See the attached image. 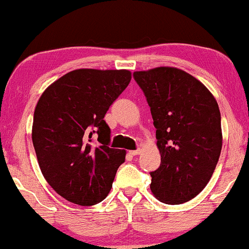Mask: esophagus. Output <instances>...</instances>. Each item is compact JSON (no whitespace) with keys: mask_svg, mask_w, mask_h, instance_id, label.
<instances>
[{"mask_svg":"<svg viewBox=\"0 0 249 249\" xmlns=\"http://www.w3.org/2000/svg\"><path fill=\"white\" fill-rule=\"evenodd\" d=\"M128 153H129L130 156H139V154L141 153V149L140 148L134 149V151H129V152H128Z\"/></svg>","mask_w":249,"mask_h":249,"instance_id":"obj_1","label":"esophagus"}]
</instances>
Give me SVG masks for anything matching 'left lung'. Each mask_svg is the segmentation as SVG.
I'll use <instances>...</instances> for the list:
<instances>
[{"instance_id": "8db88e82", "label": "left lung", "mask_w": 249, "mask_h": 249, "mask_svg": "<svg viewBox=\"0 0 249 249\" xmlns=\"http://www.w3.org/2000/svg\"><path fill=\"white\" fill-rule=\"evenodd\" d=\"M145 93L161 162L151 172L160 202L181 204L209 183L222 148L221 113L213 95L188 72L172 66L135 71Z\"/></svg>"}]
</instances>
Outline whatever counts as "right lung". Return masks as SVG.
I'll use <instances>...</instances> for the list:
<instances>
[{"label": "right lung", "mask_w": 249, "mask_h": 249, "mask_svg": "<svg viewBox=\"0 0 249 249\" xmlns=\"http://www.w3.org/2000/svg\"><path fill=\"white\" fill-rule=\"evenodd\" d=\"M130 79L129 70L78 69L40 96L32 127L36 159L51 188L69 202L88 207L108 196L125 151L108 146L103 119Z\"/></svg>", "instance_id": "1"}]
</instances>
